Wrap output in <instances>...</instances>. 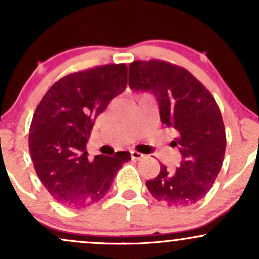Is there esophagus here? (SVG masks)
<instances>
[{
  "instance_id": "esophagus-1",
  "label": "esophagus",
  "mask_w": 259,
  "mask_h": 259,
  "mask_svg": "<svg viewBox=\"0 0 259 259\" xmlns=\"http://www.w3.org/2000/svg\"><path fill=\"white\" fill-rule=\"evenodd\" d=\"M130 154H132L133 159H141L145 154L138 152V151H130Z\"/></svg>"
}]
</instances>
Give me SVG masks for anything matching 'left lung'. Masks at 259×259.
Returning <instances> with one entry per match:
<instances>
[{
    "mask_svg": "<svg viewBox=\"0 0 259 259\" xmlns=\"http://www.w3.org/2000/svg\"><path fill=\"white\" fill-rule=\"evenodd\" d=\"M129 86L151 91L159 105L160 120L178 136L180 165L160 171L146 181L148 191L159 202L173 207H189L201 201L221 171L227 135L214 97L185 68L160 61H134L129 64Z\"/></svg>",
    "mask_w": 259,
    "mask_h": 259,
    "instance_id": "obj_1",
    "label": "left lung"
}]
</instances>
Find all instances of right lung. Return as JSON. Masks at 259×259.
Segmentation results:
<instances>
[{
    "mask_svg": "<svg viewBox=\"0 0 259 259\" xmlns=\"http://www.w3.org/2000/svg\"><path fill=\"white\" fill-rule=\"evenodd\" d=\"M127 67L97 65L63 76L40 101L29 130V151L38 179L59 203L84 208L111 189L130 152L88 158L95 119L126 88Z\"/></svg>",
    "mask_w": 259,
    "mask_h": 259,
    "instance_id": "add662e5",
    "label": "right lung"
}]
</instances>
